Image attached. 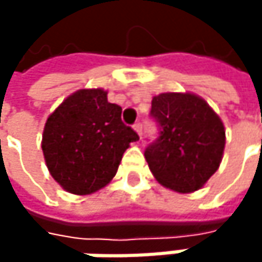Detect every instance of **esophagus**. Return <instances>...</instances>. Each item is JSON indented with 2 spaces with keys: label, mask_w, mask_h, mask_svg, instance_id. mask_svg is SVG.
I'll use <instances>...</instances> for the list:
<instances>
[{
  "label": "esophagus",
  "mask_w": 262,
  "mask_h": 262,
  "mask_svg": "<svg viewBox=\"0 0 262 262\" xmlns=\"http://www.w3.org/2000/svg\"><path fill=\"white\" fill-rule=\"evenodd\" d=\"M133 129H135V132L139 135V138L142 136V126H141V123H135V124H133Z\"/></svg>",
  "instance_id": "obj_1"
}]
</instances>
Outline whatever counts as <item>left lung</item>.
Listing matches in <instances>:
<instances>
[{"instance_id":"left-lung-1","label":"left lung","mask_w":262,"mask_h":262,"mask_svg":"<svg viewBox=\"0 0 262 262\" xmlns=\"http://www.w3.org/2000/svg\"><path fill=\"white\" fill-rule=\"evenodd\" d=\"M150 115L159 126V136L144 156L156 181L182 194L200 189L223 158L226 135L220 117L191 92L153 97Z\"/></svg>"}]
</instances>
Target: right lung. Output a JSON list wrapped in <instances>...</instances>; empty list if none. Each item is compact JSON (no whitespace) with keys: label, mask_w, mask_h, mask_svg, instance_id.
I'll use <instances>...</instances> for the list:
<instances>
[{"label":"right lung","mask_w":262,"mask_h":262,"mask_svg":"<svg viewBox=\"0 0 262 262\" xmlns=\"http://www.w3.org/2000/svg\"><path fill=\"white\" fill-rule=\"evenodd\" d=\"M138 139L106 91L80 89L48 117L42 151L53 179L71 194L86 195L114 179L124 151Z\"/></svg>","instance_id":"right-lung-1"}]
</instances>
